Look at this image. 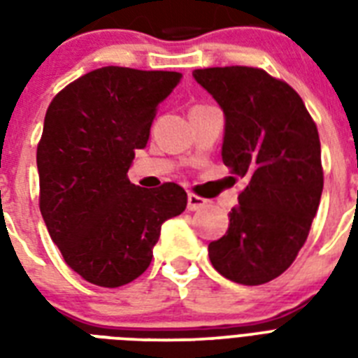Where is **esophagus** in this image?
Masks as SVG:
<instances>
[{
    "label": "esophagus",
    "mask_w": 358,
    "mask_h": 358,
    "mask_svg": "<svg viewBox=\"0 0 358 358\" xmlns=\"http://www.w3.org/2000/svg\"><path fill=\"white\" fill-rule=\"evenodd\" d=\"M208 206V201H204V199H201V196L193 195V193H189L187 195V210L189 212H199V210H202V208Z\"/></svg>",
    "instance_id": "1"
}]
</instances>
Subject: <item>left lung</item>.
Instances as JSON below:
<instances>
[{
	"instance_id": "8db88e82",
	"label": "left lung",
	"mask_w": 358,
	"mask_h": 358,
	"mask_svg": "<svg viewBox=\"0 0 358 358\" xmlns=\"http://www.w3.org/2000/svg\"><path fill=\"white\" fill-rule=\"evenodd\" d=\"M224 115L221 156L247 180L229 230L208 245L212 266L245 286L282 275L305 245L323 191L322 146L297 92L260 69H199Z\"/></svg>"
}]
</instances>
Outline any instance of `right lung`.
I'll return each instance as SVG.
<instances>
[{
	"mask_svg": "<svg viewBox=\"0 0 358 358\" xmlns=\"http://www.w3.org/2000/svg\"><path fill=\"white\" fill-rule=\"evenodd\" d=\"M180 72L102 66L53 98L36 148L41 213L64 262L87 282L119 288L146 271L162 224L185 210L178 184L128 180L157 106Z\"/></svg>",
	"mask_w": 358,
	"mask_h": 358,
	"instance_id": "obj_1",
	"label": "right lung"
}]
</instances>
